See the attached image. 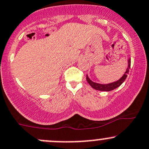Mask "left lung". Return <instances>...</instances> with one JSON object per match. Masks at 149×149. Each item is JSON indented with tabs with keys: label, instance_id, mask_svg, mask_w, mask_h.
I'll use <instances>...</instances> for the list:
<instances>
[{
	"label": "left lung",
	"instance_id": "8db88e82",
	"mask_svg": "<svg viewBox=\"0 0 149 149\" xmlns=\"http://www.w3.org/2000/svg\"><path fill=\"white\" fill-rule=\"evenodd\" d=\"M130 66H131V60H128V66L126 69V71L125 72V73L123 74V76H122L121 78L119 80H118L116 82H113L111 83V84H97V83L93 82L90 79L88 78V76H86V80L88 81V83L89 84V85L91 86L93 88L95 89V90L98 91H111L114 90L115 88H118V86H120L124 81L126 80V77H127V75L129 72V68Z\"/></svg>",
	"mask_w": 149,
	"mask_h": 149
}]
</instances>
